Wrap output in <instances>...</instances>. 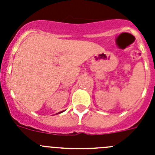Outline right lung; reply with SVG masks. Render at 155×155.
<instances>
[{"mask_svg": "<svg viewBox=\"0 0 155 155\" xmlns=\"http://www.w3.org/2000/svg\"><path fill=\"white\" fill-rule=\"evenodd\" d=\"M63 112H64V111H62V112H60V113H63Z\"/></svg>", "mask_w": 155, "mask_h": 155, "instance_id": "add662e5", "label": "right lung"}]
</instances>
